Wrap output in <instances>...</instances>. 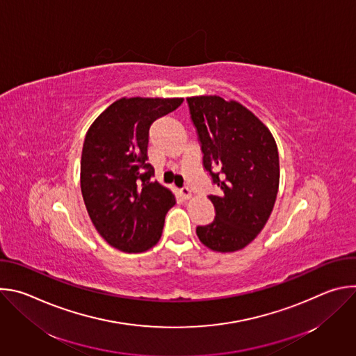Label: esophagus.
<instances>
[{"mask_svg":"<svg viewBox=\"0 0 356 356\" xmlns=\"http://www.w3.org/2000/svg\"><path fill=\"white\" fill-rule=\"evenodd\" d=\"M180 194H181L184 198H190V197H191V190H190L187 186H184V187L180 188Z\"/></svg>","mask_w":356,"mask_h":356,"instance_id":"1","label":"esophagus"}]
</instances>
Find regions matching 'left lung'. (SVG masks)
<instances>
[{"instance_id": "left-lung-1", "label": "left lung", "mask_w": 356, "mask_h": 356, "mask_svg": "<svg viewBox=\"0 0 356 356\" xmlns=\"http://www.w3.org/2000/svg\"><path fill=\"white\" fill-rule=\"evenodd\" d=\"M202 152V166L220 191L209 195L216 218L197 227L198 239L216 252L245 248L264 229L279 190V154L266 125L238 101L188 97Z\"/></svg>"}]
</instances>
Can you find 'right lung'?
<instances>
[{
    "mask_svg": "<svg viewBox=\"0 0 356 356\" xmlns=\"http://www.w3.org/2000/svg\"><path fill=\"white\" fill-rule=\"evenodd\" d=\"M183 98H121L86 134L80 165L81 194L98 234L111 246L138 253L155 246L165 217L176 204L172 191L150 181L149 128L175 111Z\"/></svg>",
    "mask_w": 356,
    "mask_h": 356,
    "instance_id": "1",
    "label": "right lung"
}]
</instances>
